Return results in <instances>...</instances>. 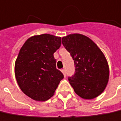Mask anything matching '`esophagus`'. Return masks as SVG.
<instances>
[{"instance_id": "obj_1", "label": "esophagus", "mask_w": 121, "mask_h": 121, "mask_svg": "<svg viewBox=\"0 0 121 121\" xmlns=\"http://www.w3.org/2000/svg\"><path fill=\"white\" fill-rule=\"evenodd\" d=\"M61 72H62V73L63 74L64 77H66V72H65V69H61Z\"/></svg>"}]
</instances>
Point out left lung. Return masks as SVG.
I'll return each mask as SVG.
<instances>
[{
  "label": "left lung",
  "instance_id": "left-lung-1",
  "mask_svg": "<svg viewBox=\"0 0 121 121\" xmlns=\"http://www.w3.org/2000/svg\"><path fill=\"white\" fill-rule=\"evenodd\" d=\"M62 43L72 57L74 74L68 77L74 92L86 99L95 98L105 89L109 69L107 59L97 44L82 34H70Z\"/></svg>",
  "mask_w": 121,
  "mask_h": 121
}]
</instances>
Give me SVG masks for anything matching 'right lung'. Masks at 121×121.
<instances>
[{"label": "right lung", "instance_id": "obj_1", "mask_svg": "<svg viewBox=\"0 0 121 121\" xmlns=\"http://www.w3.org/2000/svg\"><path fill=\"white\" fill-rule=\"evenodd\" d=\"M60 44V37L42 34L28 38L21 48L14 73L19 88L29 98L36 101L49 99L63 79L53 57Z\"/></svg>", "mask_w": 121, "mask_h": 121}]
</instances>
